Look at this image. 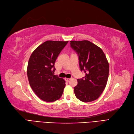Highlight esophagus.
I'll return each instance as SVG.
<instances>
[{"label":"esophagus","mask_w":134,"mask_h":134,"mask_svg":"<svg viewBox=\"0 0 134 134\" xmlns=\"http://www.w3.org/2000/svg\"><path fill=\"white\" fill-rule=\"evenodd\" d=\"M70 79H69V78H65V80L66 81H69Z\"/></svg>","instance_id":"esophagus-1"}]
</instances>
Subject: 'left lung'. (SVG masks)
<instances>
[{"label": "left lung", "instance_id": "1", "mask_svg": "<svg viewBox=\"0 0 134 134\" xmlns=\"http://www.w3.org/2000/svg\"><path fill=\"white\" fill-rule=\"evenodd\" d=\"M70 44L78 54L81 70L86 73L85 77L77 79L75 96L85 103L97 100L104 91L109 77L106 55L99 47L88 40L71 41Z\"/></svg>", "mask_w": 134, "mask_h": 134}]
</instances>
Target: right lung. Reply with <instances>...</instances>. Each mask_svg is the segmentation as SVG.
I'll return each mask as SVG.
<instances>
[{"mask_svg": "<svg viewBox=\"0 0 134 134\" xmlns=\"http://www.w3.org/2000/svg\"><path fill=\"white\" fill-rule=\"evenodd\" d=\"M68 41L44 42L31 54L27 76L30 86L40 99L46 102L58 100L63 94L65 81L54 75V63Z\"/></svg>", "mask_w": 134, "mask_h": 134, "instance_id": "1", "label": "right lung"}]
</instances>
